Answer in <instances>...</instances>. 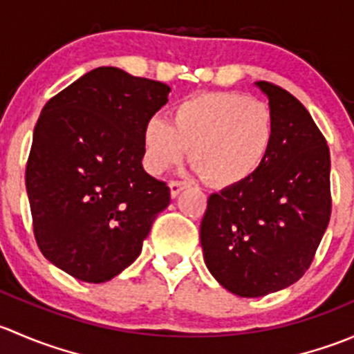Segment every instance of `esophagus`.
<instances>
[{
    "mask_svg": "<svg viewBox=\"0 0 354 354\" xmlns=\"http://www.w3.org/2000/svg\"><path fill=\"white\" fill-rule=\"evenodd\" d=\"M188 187V183L187 181H178V180H174V181H171L169 183V190H171V197H176L178 194H180L181 190H185V188Z\"/></svg>",
    "mask_w": 354,
    "mask_h": 354,
    "instance_id": "1",
    "label": "esophagus"
}]
</instances>
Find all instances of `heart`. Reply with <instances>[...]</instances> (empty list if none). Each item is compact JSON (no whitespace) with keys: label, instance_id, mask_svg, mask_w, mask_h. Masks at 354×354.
<instances>
[{"label":"heart","instance_id":"obj_1","mask_svg":"<svg viewBox=\"0 0 354 354\" xmlns=\"http://www.w3.org/2000/svg\"><path fill=\"white\" fill-rule=\"evenodd\" d=\"M276 137L269 106L238 92H210L187 99L171 111V123H145V162L162 173L192 160L209 183L233 187L250 180L266 162Z\"/></svg>","mask_w":354,"mask_h":354}]
</instances>
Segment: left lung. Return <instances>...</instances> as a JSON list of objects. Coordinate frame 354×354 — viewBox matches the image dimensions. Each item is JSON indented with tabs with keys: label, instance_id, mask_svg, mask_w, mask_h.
<instances>
[{
	"label": "left lung",
	"instance_id": "obj_1",
	"mask_svg": "<svg viewBox=\"0 0 354 354\" xmlns=\"http://www.w3.org/2000/svg\"><path fill=\"white\" fill-rule=\"evenodd\" d=\"M269 97L276 137L250 180L207 200L203 260L217 283L243 298L291 286L312 266L330 219V154L305 106L283 87Z\"/></svg>",
	"mask_w": 354,
	"mask_h": 354
}]
</instances>
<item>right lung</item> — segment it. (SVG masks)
I'll use <instances>...</instances> for the list:
<instances>
[{"mask_svg":"<svg viewBox=\"0 0 354 354\" xmlns=\"http://www.w3.org/2000/svg\"><path fill=\"white\" fill-rule=\"evenodd\" d=\"M162 82L99 66L42 108L25 167L42 255L85 283L127 269L169 187L142 167L144 127L167 102Z\"/></svg>","mask_w":354,"mask_h":354,"instance_id":"1","label":"right lung"}]
</instances>
